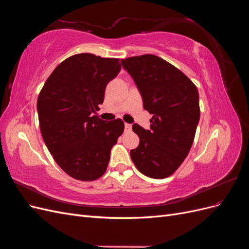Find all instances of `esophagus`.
<instances>
[{
	"instance_id": "esophagus-1",
	"label": "esophagus",
	"mask_w": 249,
	"mask_h": 249,
	"mask_svg": "<svg viewBox=\"0 0 249 249\" xmlns=\"http://www.w3.org/2000/svg\"><path fill=\"white\" fill-rule=\"evenodd\" d=\"M124 130H125L126 132H130V131L132 130V124H124Z\"/></svg>"
}]
</instances>
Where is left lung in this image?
Wrapping results in <instances>:
<instances>
[{
	"mask_svg": "<svg viewBox=\"0 0 249 249\" xmlns=\"http://www.w3.org/2000/svg\"><path fill=\"white\" fill-rule=\"evenodd\" d=\"M120 62L136 84L143 108L153 114L149 130L133 124L140 142L130 152L131 159L144 176L167 178L192 146L200 115L197 88L177 67L155 55Z\"/></svg>",
	"mask_w": 249,
	"mask_h": 249,
	"instance_id": "8db88e82",
	"label": "left lung"
}]
</instances>
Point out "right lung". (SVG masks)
<instances>
[{
  "label": "right lung",
  "instance_id": "right-lung-1",
  "mask_svg": "<svg viewBox=\"0 0 249 249\" xmlns=\"http://www.w3.org/2000/svg\"><path fill=\"white\" fill-rule=\"evenodd\" d=\"M119 60L92 54L67 58L51 73L37 100L40 132L56 163L71 178L94 180L107 169L110 153L123 134L122 119L95 115Z\"/></svg>",
  "mask_w": 249,
  "mask_h": 249
}]
</instances>
